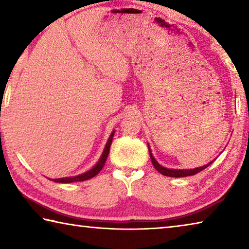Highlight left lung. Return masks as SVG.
Wrapping results in <instances>:
<instances>
[{"instance_id": "1", "label": "left lung", "mask_w": 249, "mask_h": 249, "mask_svg": "<svg viewBox=\"0 0 249 249\" xmlns=\"http://www.w3.org/2000/svg\"><path fill=\"white\" fill-rule=\"evenodd\" d=\"M148 149H149V155H150V159H151V162H153V165L155 167V169L157 170L160 174L166 176V177H175V178H181V177H188V176H193V175H196L197 172L202 171L203 169H205L206 167H209L211 163L213 161L209 162L208 165L205 166H202L199 168H195V169H168V168H165L162 166H160L159 163L157 162V160L154 158L153 154H151V150H150V147L148 146Z\"/></svg>"}]
</instances>
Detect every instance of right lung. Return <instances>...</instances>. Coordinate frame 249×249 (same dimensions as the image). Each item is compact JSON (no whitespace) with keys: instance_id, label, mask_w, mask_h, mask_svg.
<instances>
[{"instance_id":"obj_1","label":"right lung","mask_w":249,"mask_h":249,"mask_svg":"<svg viewBox=\"0 0 249 249\" xmlns=\"http://www.w3.org/2000/svg\"><path fill=\"white\" fill-rule=\"evenodd\" d=\"M114 133L115 132H112L111 136H109L108 141L107 142V145H105V148L103 150V154L101 156V158L98 162H96V165L90 169L89 171L84 172V174H81L79 176H75V177H67V178H59V179H53L54 182H59V183H70V182H74V181H86L88 179H91L93 178L94 176H96L102 169L105 161H107V156L109 153V147H111L112 144V140H113V136H114Z\"/></svg>"}]
</instances>
